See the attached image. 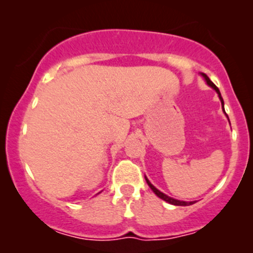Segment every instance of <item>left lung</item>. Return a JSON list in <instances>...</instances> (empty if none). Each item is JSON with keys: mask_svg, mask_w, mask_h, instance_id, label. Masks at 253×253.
Returning <instances> with one entry per match:
<instances>
[{"mask_svg": "<svg viewBox=\"0 0 253 253\" xmlns=\"http://www.w3.org/2000/svg\"><path fill=\"white\" fill-rule=\"evenodd\" d=\"M202 76L205 77L206 82L208 83V85H211V88H213V89H215V91L217 92V95H219L220 100H221L222 107H223V100H222V97H221V94H220L219 89H217V86H216L215 84H214L213 82H211V81L210 80V77H208L207 75H206V74H202ZM223 112H225V110H223ZM227 118H228V117H227ZM145 179H146V182H147V184H149V187L151 188V189L153 190V193H155L157 196H158V197H161V199H162V200H164V201H167V202L171 203V205H175V206H190V205H193V203H195V202H185V201H179V200H175V199H172V197H169V196H168V195H165V194L162 193V191H159L158 189H157V188L153 187V185L151 184L150 181H149V179L146 178V177H145Z\"/></svg>", "mask_w": 253, "mask_h": 253, "instance_id": "1", "label": "left lung"}]
</instances>
